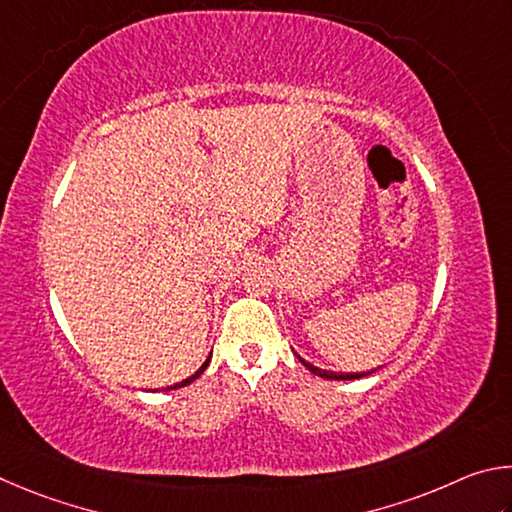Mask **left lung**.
Wrapping results in <instances>:
<instances>
[{
	"label": "left lung",
	"instance_id": "left-lung-1",
	"mask_svg": "<svg viewBox=\"0 0 512 512\" xmlns=\"http://www.w3.org/2000/svg\"><path fill=\"white\" fill-rule=\"evenodd\" d=\"M299 360H301V357H299ZM301 364L306 366L308 371H312L315 375H319V378H326V380H357V378H364V373H333V371L317 369V366L308 364L306 360H301Z\"/></svg>",
	"mask_w": 512,
	"mask_h": 512
}]
</instances>
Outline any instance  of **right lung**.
Returning a JSON list of instances; mask_svg holds the SVG:
<instances>
[{"instance_id":"1","label":"right lung","mask_w":512,"mask_h":512,"mask_svg":"<svg viewBox=\"0 0 512 512\" xmlns=\"http://www.w3.org/2000/svg\"><path fill=\"white\" fill-rule=\"evenodd\" d=\"M209 360H211V357H209ZM209 360H206V362L200 366V369L195 371V375H191V378H186V380H182V382H177V384H173V387H168V389H179V387H186V384H191L195 378H200V375L204 373L206 366H209Z\"/></svg>"}]
</instances>
